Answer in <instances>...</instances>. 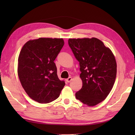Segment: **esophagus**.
Returning a JSON list of instances; mask_svg holds the SVG:
<instances>
[{"instance_id":"obj_1","label":"esophagus","mask_w":135,"mask_h":135,"mask_svg":"<svg viewBox=\"0 0 135 135\" xmlns=\"http://www.w3.org/2000/svg\"><path fill=\"white\" fill-rule=\"evenodd\" d=\"M71 81H72V78H71V77H69V78H68L67 79H66V81L68 83L70 82Z\"/></svg>"}]
</instances>
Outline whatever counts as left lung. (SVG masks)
<instances>
[{"mask_svg":"<svg viewBox=\"0 0 135 135\" xmlns=\"http://www.w3.org/2000/svg\"><path fill=\"white\" fill-rule=\"evenodd\" d=\"M68 45L79 62L82 87L76 99L89 106L103 102L115 82L117 63L113 53L100 40L69 39Z\"/></svg>","mask_w":135,"mask_h":135,"instance_id":"obj_1","label":"left lung"}]
</instances>
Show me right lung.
I'll return each mask as SVG.
<instances>
[{"mask_svg": "<svg viewBox=\"0 0 135 135\" xmlns=\"http://www.w3.org/2000/svg\"><path fill=\"white\" fill-rule=\"evenodd\" d=\"M64 45L61 38H40L28 41L20 51V82L28 95L39 103L58 98L65 84L58 78L54 62Z\"/></svg>", "mask_w": 135, "mask_h": 135, "instance_id": "add662e5", "label": "right lung"}]
</instances>
